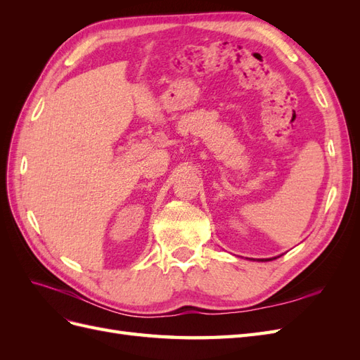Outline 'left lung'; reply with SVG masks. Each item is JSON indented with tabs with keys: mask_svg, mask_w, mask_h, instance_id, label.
<instances>
[{
	"mask_svg": "<svg viewBox=\"0 0 360 360\" xmlns=\"http://www.w3.org/2000/svg\"><path fill=\"white\" fill-rule=\"evenodd\" d=\"M270 259H275V258H266V259H259V261H270Z\"/></svg>",
	"mask_w": 360,
	"mask_h": 360,
	"instance_id": "obj_1",
	"label": "left lung"
}]
</instances>
